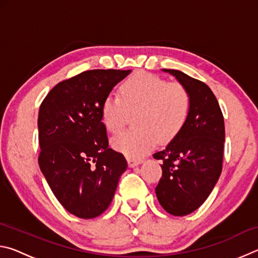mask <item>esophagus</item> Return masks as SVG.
Masks as SVG:
<instances>
[{
    "instance_id": "34e87169",
    "label": "esophagus",
    "mask_w": 258,
    "mask_h": 258,
    "mask_svg": "<svg viewBox=\"0 0 258 258\" xmlns=\"http://www.w3.org/2000/svg\"><path fill=\"white\" fill-rule=\"evenodd\" d=\"M142 161L141 160H137V159H128V166L130 167H135V166H138L141 164Z\"/></svg>"
}]
</instances>
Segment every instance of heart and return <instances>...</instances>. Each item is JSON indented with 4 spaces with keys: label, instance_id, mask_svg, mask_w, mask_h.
<instances>
[{
    "label": "heart",
    "instance_id": "1",
    "mask_svg": "<svg viewBox=\"0 0 258 258\" xmlns=\"http://www.w3.org/2000/svg\"><path fill=\"white\" fill-rule=\"evenodd\" d=\"M191 109L187 90L178 83H168L149 73L126 80L119 95L110 94L102 103V120L108 131L118 133L130 113L138 112L134 125L112 139V147L130 159H140L154 149L158 138L168 141L181 132Z\"/></svg>",
    "mask_w": 258,
    "mask_h": 258
}]
</instances>
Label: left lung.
<instances>
[{
    "instance_id": "1",
    "label": "left lung",
    "mask_w": 258,
    "mask_h": 258,
    "mask_svg": "<svg viewBox=\"0 0 258 258\" xmlns=\"http://www.w3.org/2000/svg\"><path fill=\"white\" fill-rule=\"evenodd\" d=\"M185 87L191 98L186 124L167 147L154 154L163 160L156 195L166 212L184 216L211 195L222 172L225 141L224 118L212 90L175 69H163Z\"/></svg>"
}]
</instances>
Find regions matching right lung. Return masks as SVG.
Returning <instances> with one entry per match:
<instances>
[{"label": "right lung", "instance_id": "right-lung-1", "mask_svg": "<svg viewBox=\"0 0 258 258\" xmlns=\"http://www.w3.org/2000/svg\"><path fill=\"white\" fill-rule=\"evenodd\" d=\"M130 73L83 72L56 84L40 107V168L55 198L77 217L101 215L127 168L125 157L109 148L101 109Z\"/></svg>", "mask_w": 258, "mask_h": 258}]
</instances>
